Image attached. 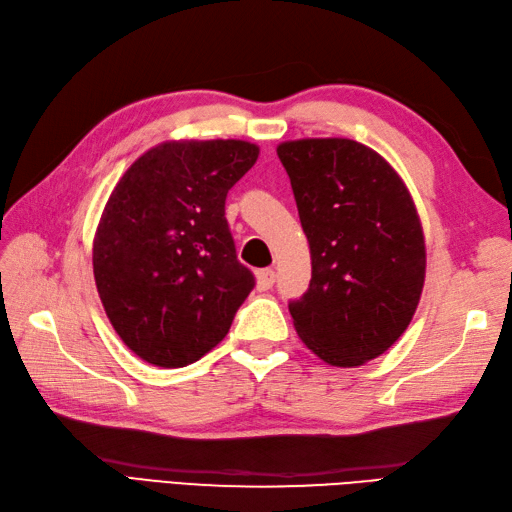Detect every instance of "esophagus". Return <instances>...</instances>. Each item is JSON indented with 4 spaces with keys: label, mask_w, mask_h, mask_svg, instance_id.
Returning <instances> with one entry per match:
<instances>
[{
    "label": "esophagus",
    "mask_w": 512,
    "mask_h": 512,
    "mask_svg": "<svg viewBox=\"0 0 512 512\" xmlns=\"http://www.w3.org/2000/svg\"><path fill=\"white\" fill-rule=\"evenodd\" d=\"M275 270L273 268H264V270H259L257 273V288L259 290H270L273 288V284H275Z\"/></svg>",
    "instance_id": "obj_1"
}]
</instances>
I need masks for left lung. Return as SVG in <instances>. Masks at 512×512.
<instances>
[{"instance_id":"left-lung-1","label":"left lung","mask_w":512,"mask_h":512,"mask_svg":"<svg viewBox=\"0 0 512 512\" xmlns=\"http://www.w3.org/2000/svg\"><path fill=\"white\" fill-rule=\"evenodd\" d=\"M277 156L312 259L292 323L321 361L358 367L387 352L418 308L427 253L416 204L396 169L356 140H286Z\"/></svg>"}]
</instances>
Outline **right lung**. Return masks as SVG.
<instances>
[{
	"mask_svg": "<svg viewBox=\"0 0 512 512\" xmlns=\"http://www.w3.org/2000/svg\"><path fill=\"white\" fill-rule=\"evenodd\" d=\"M257 156L246 140H169L107 200L92 246L96 290L116 334L149 365L200 361L253 290L224 202Z\"/></svg>",
	"mask_w": 512,
	"mask_h": 512,
	"instance_id": "right-lung-1",
	"label": "right lung"
}]
</instances>
